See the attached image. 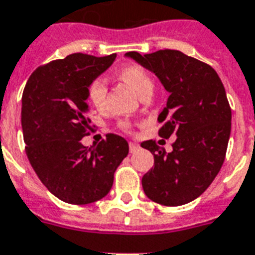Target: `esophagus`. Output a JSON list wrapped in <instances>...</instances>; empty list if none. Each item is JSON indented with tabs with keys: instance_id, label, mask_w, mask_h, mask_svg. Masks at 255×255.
I'll return each mask as SVG.
<instances>
[{
	"instance_id": "esophagus-1",
	"label": "esophagus",
	"mask_w": 255,
	"mask_h": 255,
	"mask_svg": "<svg viewBox=\"0 0 255 255\" xmlns=\"http://www.w3.org/2000/svg\"><path fill=\"white\" fill-rule=\"evenodd\" d=\"M129 149H130V153H135V151H138V150H139V145L134 143V142H130Z\"/></svg>"
}]
</instances>
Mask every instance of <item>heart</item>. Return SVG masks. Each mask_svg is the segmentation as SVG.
<instances>
[{
	"instance_id": "b5f03b06",
	"label": "heart",
	"mask_w": 255,
	"mask_h": 255,
	"mask_svg": "<svg viewBox=\"0 0 255 255\" xmlns=\"http://www.w3.org/2000/svg\"><path fill=\"white\" fill-rule=\"evenodd\" d=\"M120 77L137 93L138 96H141L142 93L147 92V90H153V86H154V82L149 76V73L137 65H129V66L121 69ZM106 92H108V89H106V82L104 78H96L89 84V101L96 106L97 109H102L105 105Z\"/></svg>"
}]
</instances>
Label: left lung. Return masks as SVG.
Here are the masks:
<instances>
[{
  "label": "left lung",
  "instance_id": "obj_1",
  "mask_svg": "<svg viewBox=\"0 0 255 255\" xmlns=\"http://www.w3.org/2000/svg\"><path fill=\"white\" fill-rule=\"evenodd\" d=\"M125 57L154 73L169 93L158 116L159 135L177 137L170 153L154 141L141 143L154 155V167L142 177L146 197L165 206L191 202L210 186L225 161L232 110L224 85L212 66L179 50Z\"/></svg>",
  "mask_w": 255,
  "mask_h": 255
}]
</instances>
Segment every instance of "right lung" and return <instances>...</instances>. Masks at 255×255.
Listing matches in <instances>:
<instances>
[{
    "instance_id": "add662e5",
    "label": "right lung",
    "mask_w": 255,
    "mask_h": 255,
    "mask_svg": "<svg viewBox=\"0 0 255 255\" xmlns=\"http://www.w3.org/2000/svg\"><path fill=\"white\" fill-rule=\"evenodd\" d=\"M116 57L74 53L37 69L23 90L21 125L27 158L47 190L64 202L88 205L104 198L129 153L125 138L116 134L90 147L81 143L90 129L89 84Z\"/></svg>"
}]
</instances>
